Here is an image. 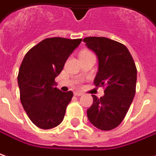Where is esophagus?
Returning a JSON list of instances; mask_svg holds the SVG:
<instances>
[{"mask_svg": "<svg viewBox=\"0 0 156 156\" xmlns=\"http://www.w3.org/2000/svg\"><path fill=\"white\" fill-rule=\"evenodd\" d=\"M74 95H76V96H81V95H83V94L81 92H74Z\"/></svg>", "mask_w": 156, "mask_h": 156, "instance_id": "esophagus-1", "label": "esophagus"}]
</instances>
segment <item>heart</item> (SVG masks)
Instances as JSON below:
<instances>
[{"label": "heart", "instance_id": "1", "mask_svg": "<svg viewBox=\"0 0 156 156\" xmlns=\"http://www.w3.org/2000/svg\"><path fill=\"white\" fill-rule=\"evenodd\" d=\"M89 53H91V52L88 51H83L81 52V54H80V55H84V54H89Z\"/></svg>", "mask_w": 156, "mask_h": 156}]
</instances>
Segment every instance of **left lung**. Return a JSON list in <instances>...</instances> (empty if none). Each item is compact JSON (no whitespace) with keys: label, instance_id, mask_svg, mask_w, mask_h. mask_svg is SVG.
<instances>
[{"label":"left lung","instance_id":"8db88e82","mask_svg":"<svg viewBox=\"0 0 156 156\" xmlns=\"http://www.w3.org/2000/svg\"><path fill=\"white\" fill-rule=\"evenodd\" d=\"M83 41L97 55L99 70L94 83L103 87L105 93L101 98L92 94L93 104L87 116L94 127L109 131L121 124L133 102L137 68L123 44L105 37H87Z\"/></svg>","mask_w":156,"mask_h":156}]
</instances>
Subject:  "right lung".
I'll return each mask as SVG.
<instances>
[{"label": "right lung", "instance_id": "right-lung-1", "mask_svg": "<svg viewBox=\"0 0 156 156\" xmlns=\"http://www.w3.org/2000/svg\"><path fill=\"white\" fill-rule=\"evenodd\" d=\"M81 41L44 39L31 48L22 62L17 75L20 101L29 119L40 128L50 129L62 122L73 93L57 89L55 78Z\"/></svg>", "mask_w": 156, "mask_h": 156}]
</instances>
